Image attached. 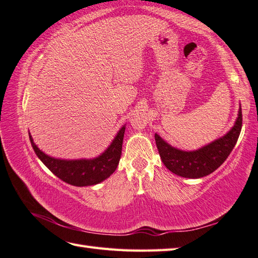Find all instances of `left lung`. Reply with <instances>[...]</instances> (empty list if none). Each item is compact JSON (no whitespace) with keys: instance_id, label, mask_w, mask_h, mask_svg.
Returning <instances> with one entry per match:
<instances>
[{"instance_id":"8db88e82","label":"left lung","mask_w":258,"mask_h":258,"mask_svg":"<svg viewBox=\"0 0 258 258\" xmlns=\"http://www.w3.org/2000/svg\"><path fill=\"white\" fill-rule=\"evenodd\" d=\"M241 124H243V116H241V108H239L236 122L229 132L195 151L176 149L165 142L156 133L154 138L160 156L166 169L183 178L199 179L213 173L228 158L239 138Z\"/></svg>"}]
</instances>
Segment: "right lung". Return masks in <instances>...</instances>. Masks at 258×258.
<instances>
[{
	"instance_id": "right-lung-1",
	"label": "right lung",
	"mask_w": 258,
	"mask_h": 258,
	"mask_svg": "<svg viewBox=\"0 0 258 258\" xmlns=\"http://www.w3.org/2000/svg\"><path fill=\"white\" fill-rule=\"evenodd\" d=\"M125 133V125L119 128L112 143L104 152L94 159L64 160L52 158L40 150L31 134L29 133L30 142L38 158L42 163L66 183L76 186H87L103 182L112 175L117 168Z\"/></svg>"
}]
</instances>
